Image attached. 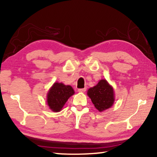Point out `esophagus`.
Instances as JSON below:
<instances>
[{"mask_svg": "<svg viewBox=\"0 0 157 157\" xmlns=\"http://www.w3.org/2000/svg\"><path fill=\"white\" fill-rule=\"evenodd\" d=\"M86 90V88L78 89V92H80V93H84Z\"/></svg>", "mask_w": 157, "mask_h": 157, "instance_id": "obj_1", "label": "esophagus"}]
</instances>
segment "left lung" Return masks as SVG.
Returning <instances> with one entry per match:
<instances>
[{
	"label": "left lung",
	"mask_w": 157,
	"mask_h": 157,
	"mask_svg": "<svg viewBox=\"0 0 157 157\" xmlns=\"http://www.w3.org/2000/svg\"><path fill=\"white\" fill-rule=\"evenodd\" d=\"M87 94L95 107L100 112L109 109L114 102V90L105 79H102L97 85L89 88Z\"/></svg>",
	"instance_id": "8db88e82"
}]
</instances>
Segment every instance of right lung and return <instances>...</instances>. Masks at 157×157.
Instances as JSON below:
<instances>
[{
  "label": "right lung",
  "mask_w": 157,
  "mask_h": 157,
  "mask_svg": "<svg viewBox=\"0 0 157 157\" xmlns=\"http://www.w3.org/2000/svg\"><path fill=\"white\" fill-rule=\"evenodd\" d=\"M74 94L71 86H65L62 83H55L47 94V102L52 112L61 111L68 99Z\"/></svg>",
  "instance_id": "obj_1"
}]
</instances>
